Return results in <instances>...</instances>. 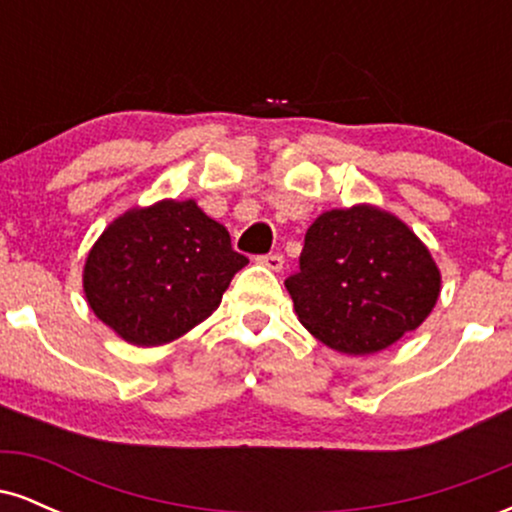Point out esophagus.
<instances>
[{
	"instance_id": "obj_1",
	"label": "esophagus",
	"mask_w": 512,
	"mask_h": 512,
	"mask_svg": "<svg viewBox=\"0 0 512 512\" xmlns=\"http://www.w3.org/2000/svg\"><path fill=\"white\" fill-rule=\"evenodd\" d=\"M257 262H260L262 267L272 269V272H281V269H284V257L281 255H262L257 257Z\"/></svg>"
}]
</instances>
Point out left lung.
I'll list each match as a JSON object with an SVG mask.
<instances>
[{"label": "left lung", "instance_id": "left-lung-1", "mask_svg": "<svg viewBox=\"0 0 512 512\" xmlns=\"http://www.w3.org/2000/svg\"><path fill=\"white\" fill-rule=\"evenodd\" d=\"M301 325L349 356L387 349L424 325L440 269L399 216L354 204L322 211L305 233L301 272L286 279Z\"/></svg>", "mask_w": 512, "mask_h": 512}]
</instances>
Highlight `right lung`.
Here are the masks:
<instances>
[{
	"label": "right lung",
	"mask_w": 512,
	"mask_h": 512,
	"mask_svg": "<svg viewBox=\"0 0 512 512\" xmlns=\"http://www.w3.org/2000/svg\"><path fill=\"white\" fill-rule=\"evenodd\" d=\"M245 264L195 199H161L105 226L81 281L88 308L117 337L161 346L207 320Z\"/></svg>",
	"instance_id": "obj_1"
}]
</instances>
